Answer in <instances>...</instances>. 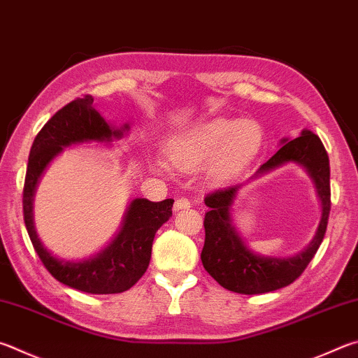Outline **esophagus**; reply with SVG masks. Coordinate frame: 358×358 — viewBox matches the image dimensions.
<instances>
[{"label": "esophagus", "instance_id": "34e87169", "mask_svg": "<svg viewBox=\"0 0 358 358\" xmlns=\"http://www.w3.org/2000/svg\"><path fill=\"white\" fill-rule=\"evenodd\" d=\"M187 208H191V201L187 200V199L181 197V199H177V200H175V203H173V210H175V211L187 210Z\"/></svg>", "mask_w": 358, "mask_h": 358}]
</instances>
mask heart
Returning a JSON list of instances; mask_svg holds the SVG:
<instances>
[{
	"label": "heart",
	"mask_w": 358,
	"mask_h": 358,
	"mask_svg": "<svg viewBox=\"0 0 358 358\" xmlns=\"http://www.w3.org/2000/svg\"><path fill=\"white\" fill-rule=\"evenodd\" d=\"M262 147L263 133L255 122L214 119L175 134L167 142L166 153L169 162L181 171H199L213 160L211 177L222 181L250 166Z\"/></svg>",
	"instance_id": "heart-1"
}]
</instances>
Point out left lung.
<instances>
[{
  "mask_svg": "<svg viewBox=\"0 0 358 358\" xmlns=\"http://www.w3.org/2000/svg\"><path fill=\"white\" fill-rule=\"evenodd\" d=\"M278 152L258 169L253 177L296 162L305 167L313 180L317 197L321 200V222L313 241L307 249L291 258L263 257L252 252L238 235L231 222V205L239 187L235 185L217 189L205 197V244L201 249V263L214 280L225 289L239 294H263L288 287L302 274L326 235L330 213V166L329 155L321 139L310 129H303L292 141L282 139Z\"/></svg>",
  "mask_w": 358,
  "mask_h": 358,
  "instance_id": "8db88e82",
  "label": "left lung"
}]
</instances>
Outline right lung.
Segmentation results:
<instances>
[{"instance_id":"obj_1","label":"right lung","mask_w":358,"mask_h":358,"mask_svg":"<svg viewBox=\"0 0 358 358\" xmlns=\"http://www.w3.org/2000/svg\"><path fill=\"white\" fill-rule=\"evenodd\" d=\"M86 95L59 109L32 142L23 187L24 225L38 258L57 282L89 294H117L133 287L144 275L152 257L155 233L172 216V199L150 201L134 199L128 206L122 229L105 250L83 262H64L51 255L42 244L32 220V197L45 167L62 147L81 142H109L120 139L128 125L113 128L92 106Z\"/></svg>"}]
</instances>
